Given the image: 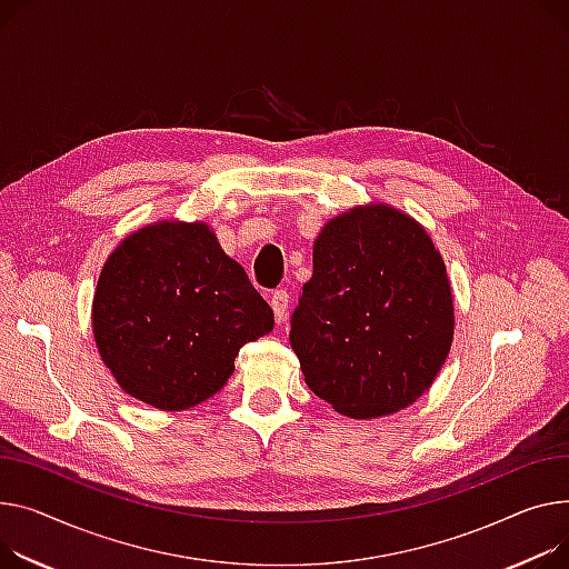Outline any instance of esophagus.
Returning <instances> with one entry per match:
<instances>
[{"label":"esophagus","mask_w":569,"mask_h":569,"mask_svg":"<svg viewBox=\"0 0 569 569\" xmlns=\"http://www.w3.org/2000/svg\"><path fill=\"white\" fill-rule=\"evenodd\" d=\"M288 301H290V297H288V290H274L272 295H270V307H272V311H274V318H277V322H283L286 320V313H288Z\"/></svg>","instance_id":"34e87169"}]
</instances>
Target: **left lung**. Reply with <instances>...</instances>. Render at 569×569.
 Wrapping results in <instances>:
<instances>
[{"label":"left lung","instance_id":"1","mask_svg":"<svg viewBox=\"0 0 569 569\" xmlns=\"http://www.w3.org/2000/svg\"><path fill=\"white\" fill-rule=\"evenodd\" d=\"M446 268L419 223L389 206L331 219L313 244V277L290 318L309 389L352 419L411 405L452 340Z\"/></svg>","mask_w":569,"mask_h":569}]
</instances>
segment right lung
<instances>
[{
	"label": "right lung",
	"instance_id": "1",
	"mask_svg": "<svg viewBox=\"0 0 569 569\" xmlns=\"http://www.w3.org/2000/svg\"><path fill=\"white\" fill-rule=\"evenodd\" d=\"M272 325L270 305L206 223L132 233L104 262L93 297L104 366L126 393L167 411L214 396L240 348Z\"/></svg>",
	"mask_w": 569,
	"mask_h": 569
}]
</instances>
